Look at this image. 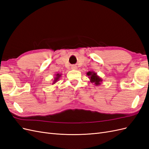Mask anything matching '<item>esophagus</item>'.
<instances>
[{
  "instance_id": "obj_1",
  "label": "esophagus",
  "mask_w": 149,
  "mask_h": 149,
  "mask_svg": "<svg viewBox=\"0 0 149 149\" xmlns=\"http://www.w3.org/2000/svg\"><path fill=\"white\" fill-rule=\"evenodd\" d=\"M71 68H72V70H76L77 69V66L75 65H73L71 66Z\"/></svg>"
}]
</instances>
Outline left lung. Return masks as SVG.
<instances>
[{"mask_svg":"<svg viewBox=\"0 0 149 149\" xmlns=\"http://www.w3.org/2000/svg\"><path fill=\"white\" fill-rule=\"evenodd\" d=\"M86 74L89 76L90 82L94 83V85L100 86L102 82V79L94 71H88Z\"/></svg>","mask_w":149,"mask_h":149,"instance_id":"obj_1","label":"left lung"}]
</instances>
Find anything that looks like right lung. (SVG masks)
<instances>
[{
    "instance_id": "add662e5",
    "label": "right lung",
    "mask_w": 149,
    "mask_h": 149,
    "mask_svg": "<svg viewBox=\"0 0 149 149\" xmlns=\"http://www.w3.org/2000/svg\"><path fill=\"white\" fill-rule=\"evenodd\" d=\"M55 77H54V80L53 81V83H52V84H55V83H56L58 80H59V79L60 78V77L61 76V74H60V73H57V74H55Z\"/></svg>"
}]
</instances>
